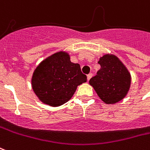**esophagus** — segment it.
Wrapping results in <instances>:
<instances>
[{"label":"esophagus","instance_id":"obj_1","mask_svg":"<svg viewBox=\"0 0 150 150\" xmlns=\"http://www.w3.org/2000/svg\"><path fill=\"white\" fill-rule=\"evenodd\" d=\"M92 74L91 73H90L89 75H87V81H89L90 79H91V77H92Z\"/></svg>","mask_w":150,"mask_h":150}]
</instances>
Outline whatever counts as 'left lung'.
Segmentation results:
<instances>
[{
  "mask_svg": "<svg viewBox=\"0 0 150 150\" xmlns=\"http://www.w3.org/2000/svg\"><path fill=\"white\" fill-rule=\"evenodd\" d=\"M98 64L101 68L90 79V85L106 104H115L122 100L131 85V75L127 67L113 54L103 55Z\"/></svg>",
  "mask_w": 150,
  "mask_h": 150,
  "instance_id": "left-lung-1",
  "label": "left lung"
}]
</instances>
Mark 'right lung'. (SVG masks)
Wrapping results in <instances>:
<instances>
[{
	"label": "right lung",
	"mask_w": 150,
	"mask_h": 150,
	"mask_svg": "<svg viewBox=\"0 0 150 150\" xmlns=\"http://www.w3.org/2000/svg\"><path fill=\"white\" fill-rule=\"evenodd\" d=\"M86 82L80 65L71 61L70 55L59 51L42 60L33 71L32 87L39 100L59 106L71 98L77 86Z\"/></svg>",
	"instance_id": "right-lung-1"
}]
</instances>
